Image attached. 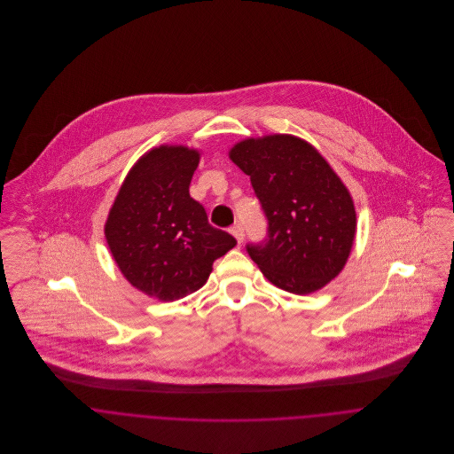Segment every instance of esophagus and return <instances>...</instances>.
<instances>
[{
	"label": "esophagus",
	"mask_w": 454,
	"mask_h": 454,
	"mask_svg": "<svg viewBox=\"0 0 454 454\" xmlns=\"http://www.w3.org/2000/svg\"><path fill=\"white\" fill-rule=\"evenodd\" d=\"M231 232H232V236L238 239V243L241 245L243 239H245V229H243V225H241V223H234L232 229H231Z\"/></svg>",
	"instance_id": "34e87169"
}]
</instances>
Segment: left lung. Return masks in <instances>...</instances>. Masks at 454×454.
I'll list each match as a JSON object with an SVG mask.
<instances>
[{
	"label": "left lung",
	"instance_id": "obj_1",
	"mask_svg": "<svg viewBox=\"0 0 454 454\" xmlns=\"http://www.w3.org/2000/svg\"><path fill=\"white\" fill-rule=\"evenodd\" d=\"M232 162L250 176L267 218V238L247 252L263 276L290 294L324 288L349 257L353 199L308 141L290 134L250 137L232 146Z\"/></svg>",
	"mask_w": 454,
	"mask_h": 454
}]
</instances>
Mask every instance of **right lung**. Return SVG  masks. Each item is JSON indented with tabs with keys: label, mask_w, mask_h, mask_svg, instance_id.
<instances>
[{
	"label": "right lung",
	"mask_w": 454,
	"mask_h": 454,
	"mask_svg": "<svg viewBox=\"0 0 454 454\" xmlns=\"http://www.w3.org/2000/svg\"><path fill=\"white\" fill-rule=\"evenodd\" d=\"M199 152L162 145L146 152L126 176L110 209L105 236L132 286L159 301L199 290L213 262L236 239L207 222L189 187Z\"/></svg>",
	"instance_id": "1"
}]
</instances>
